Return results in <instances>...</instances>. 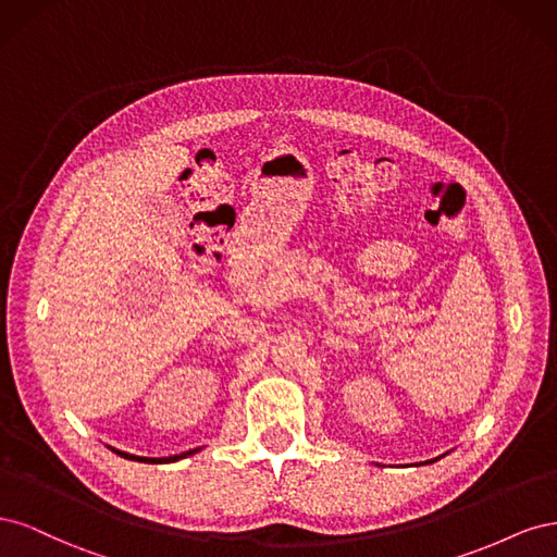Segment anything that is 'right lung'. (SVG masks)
<instances>
[{"mask_svg": "<svg viewBox=\"0 0 557 557\" xmlns=\"http://www.w3.org/2000/svg\"><path fill=\"white\" fill-rule=\"evenodd\" d=\"M111 448V446H109ZM113 453H117L121 455V458H125V460H137V462H176V460H181V458H188V455H193V453H197L199 448H193V450H185V453H181V455H170V458H141V455H132V453H125V450H117V448H111Z\"/></svg>", "mask_w": 557, "mask_h": 557, "instance_id": "right-lung-1", "label": "right lung"}]
</instances>
